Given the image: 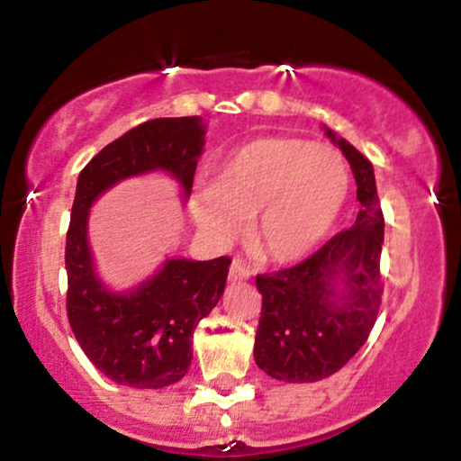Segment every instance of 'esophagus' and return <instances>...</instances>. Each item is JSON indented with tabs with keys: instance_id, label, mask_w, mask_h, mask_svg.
Segmentation results:
<instances>
[{
	"instance_id": "1",
	"label": "esophagus",
	"mask_w": 461,
	"mask_h": 461,
	"mask_svg": "<svg viewBox=\"0 0 461 461\" xmlns=\"http://www.w3.org/2000/svg\"><path fill=\"white\" fill-rule=\"evenodd\" d=\"M249 277H251V268H249L247 264L240 260V258H234V262H231V267H230L231 282H240V279H249Z\"/></svg>"
}]
</instances>
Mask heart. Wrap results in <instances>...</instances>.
Listing matches in <instances>:
<instances>
[{"label": "heart", "mask_w": 461, "mask_h": 461, "mask_svg": "<svg viewBox=\"0 0 461 461\" xmlns=\"http://www.w3.org/2000/svg\"><path fill=\"white\" fill-rule=\"evenodd\" d=\"M351 171L340 151L293 136H262L221 162L214 184L193 194L194 221L230 242L253 219L262 258L297 262L325 240L345 210Z\"/></svg>", "instance_id": "obj_1"}]
</instances>
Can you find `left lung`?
<instances>
[{"instance_id": "8db88e82", "label": "left lung", "mask_w": 461, "mask_h": 461, "mask_svg": "<svg viewBox=\"0 0 461 461\" xmlns=\"http://www.w3.org/2000/svg\"><path fill=\"white\" fill-rule=\"evenodd\" d=\"M327 136L356 176L362 205L356 223L303 262L256 277L262 314L253 357L264 373L288 384L321 382L345 366L368 340L384 294V212L373 164L333 131Z\"/></svg>"}]
</instances>
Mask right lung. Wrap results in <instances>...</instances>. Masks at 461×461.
<instances>
[{
    "label": "right lung",
    "mask_w": 461,
    "mask_h": 461,
    "mask_svg": "<svg viewBox=\"0 0 461 461\" xmlns=\"http://www.w3.org/2000/svg\"><path fill=\"white\" fill-rule=\"evenodd\" d=\"M203 134L201 116L145 121L105 145L77 177L65 249L67 316L86 357L119 385L156 390L188 373L193 333L219 303L231 260H167L136 290L110 293L93 267L88 210L116 182L156 168L190 194Z\"/></svg>",
    "instance_id": "1"
}]
</instances>
